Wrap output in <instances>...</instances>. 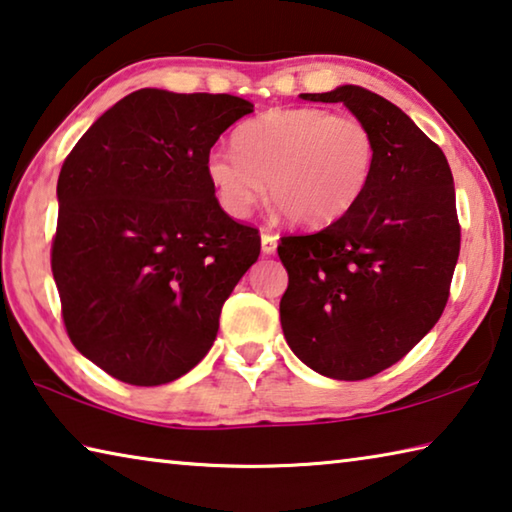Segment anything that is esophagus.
<instances>
[{
	"mask_svg": "<svg viewBox=\"0 0 512 512\" xmlns=\"http://www.w3.org/2000/svg\"><path fill=\"white\" fill-rule=\"evenodd\" d=\"M275 250H277V237L271 235V232H262V253L273 255Z\"/></svg>",
	"mask_w": 512,
	"mask_h": 512,
	"instance_id": "34e87169",
	"label": "esophagus"
}]
</instances>
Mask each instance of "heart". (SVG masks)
<instances>
[{
  "instance_id": "1",
  "label": "heart",
  "mask_w": 512,
  "mask_h": 512,
  "mask_svg": "<svg viewBox=\"0 0 512 512\" xmlns=\"http://www.w3.org/2000/svg\"><path fill=\"white\" fill-rule=\"evenodd\" d=\"M232 146L205 155L207 183L232 219L250 216L266 192L289 221L329 225L361 201L377 169L366 121L323 108L266 110L237 128Z\"/></svg>"
}]
</instances>
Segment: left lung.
I'll return each mask as SVG.
<instances>
[{
	"mask_svg": "<svg viewBox=\"0 0 512 512\" xmlns=\"http://www.w3.org/2000/svg\"><path fill=\"white\" fill-rule=\"evenodd\" d=\"M343 103L377 137L368 192L314 235L280 239V300L293 354L320 375L359 381L391 368L438 323L461 250L445 153L395 103L359 85L300 94Z\"/></svg>",
	"mask_w": 512,
	"mask_h": 512,
	"instance_id": "left-lung-1",
	"label": "left lung"
}]
</instances>
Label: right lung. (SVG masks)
Returning a JSON list of instances; mask_svg holds the SVG:
<instances>
[{
    "label": "right lung",
    "instance_id": "1",
    "mask_svg": "<svg viewBox=\"0 0 512 512\" xmlns=\"http://www.w3.org/2000/svg\"><path fill=\"white\" fill-rule=\"evenodd\" d=\"M253 112L230 94L144 88L94 121L60 169L51 271L74 348L119 381L183 377L219 332L259 235L205 178L219 135Z\"/></svg>",
    "mask_w": 512,
    "mask_h": 512
}]
</instances>
